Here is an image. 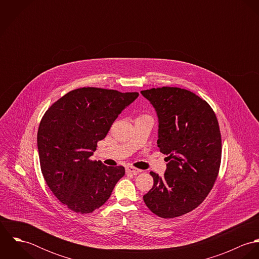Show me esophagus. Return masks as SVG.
<instances>
[{"label":"esophagus","mask_w":259,"mask_h":259,"mask_svg":"<svg viewBox=\"0 0 259 259\" xmlns=\"http://www.w3.org/2000/svg\"><path fill=\"white\" fill-rule=\"evenodd\" d=\"M125 171H126V172H131V174H134V175H137V174H141V172H142V169L136 168V167H134V166H126V167H125Z\"/></svg>","instance_id":"esophagus-1"}]
</instances>
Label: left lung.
I'll return each instance as SVG.
<instances>
[{
    "label": "left lung",
    "mask_w": 259,
    "mask_h": 259,
    "mask_svg": "<svg viewBox=\"0 0 259 259\" xmlns=\"http://www.w3.org/2000/svg\"><path fill=\"white\" fill-rule=\"evenodd\" d=\"M158 116L157 147L166 154L163 178L150 171L153 186L144 195L162 219L196 208L212 189L222 161V135L211 107L190 91L162 87L141 92Z\"/></svg>",
    "instance_id": "obj_1"
}]
</instances>
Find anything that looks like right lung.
Returning <instances> with one entry per match:
<instances>
[{
    "label": "right lung",
    "mask_w": 259,
    "mask_h": 259,
    "mask_svg": "<svg viewBox=\"0 0 259 259\" xmlns=\"http://www.w3.org/2000/svg\"><path fill=\"white\" fill-rule=\"evenodd\" d=\"M139 93L100 88L73 90L55 102L38 125L42 177L54 195L76 213H91L111 196L124 167L92 160L98 142Z\"/></svg>",
    "instance_id": "right-lung-1"
}]
</instances>
